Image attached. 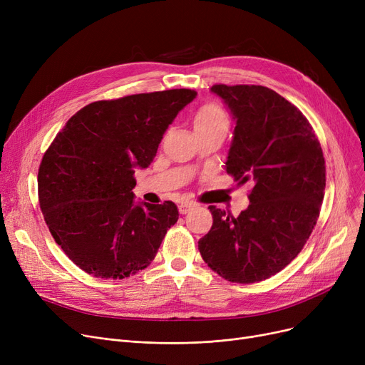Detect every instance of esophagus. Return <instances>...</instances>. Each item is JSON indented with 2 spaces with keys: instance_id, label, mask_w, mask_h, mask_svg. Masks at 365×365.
<instances>
[{
  "instance_id": "esophagus-1",
  "label": "esophagus",
  "mask_w": 365,
  "mask_h": 365,
  "mask_svg": "<svg viewBox=\"0 0 365 365\" xmlns=\"http://www.w3.org/2000/svg\"><path fill=\"white\" fill-rule=\"evenodd\" d=\"M195 207L194 202H180L179 204V213L180 215H186L189 210H192Z\"/></svg>"
}]
</instances>
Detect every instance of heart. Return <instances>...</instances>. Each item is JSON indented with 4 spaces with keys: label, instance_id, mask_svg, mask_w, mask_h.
Wrapping results in <instances>:
<instances>
[{
    "label": "heart",
    "instance_id": "obj_1",
    "mask_svg": "<svg viewBox=\"0 0 365 365\" xmlns=\"http://www.w3.org/2000/svg\"><path fill=\"white\" fill-rule=\"evenodd\" d=\"M226 113L216 105L202 106L194 118L195 131L204 130H226L227 131Z\"/></svg>",
    "mask_w": 365,
    "mask_h": 365
}]
</instances>
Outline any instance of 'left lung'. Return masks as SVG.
I'll use <instances>...</instances> for the list:
<instances>
[{"label": "left lung", "mask_w": 365, "mask_h": 365, "mask_svg": "<svg viewBox=\"0 0 365 365\" xmlns=\"http://www.w3.org/2000/svg\"><path fill=\"white\" fill-rule=\"evenodd\" d=\"M235 121L226 171L252 180L250 204L237 217L215 205L198 241L204 262L227 281H263L289 264L312 234L325 189L321 145L304 115L263 86L216 84Z\"/></svg>", "instance_id": "obj_1"}]
</instances>
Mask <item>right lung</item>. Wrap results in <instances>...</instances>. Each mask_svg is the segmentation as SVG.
Returning <instances> with one entry per match:
<instances>
[{
    "label": "right lung",
    "instance_id": "add662e5",
    "mask_svg": "<svg viewBox=\"0 0 365 365\" xmlns=\"http://www.w3.org/2000/svg\"><path fill=\"white\" fill-rule=\"evenodd\" d=\"M197 98L176 88L93 102L46 150L38 197L54 241L83 271L106 279L138 274L179 219L175 202L134 201V168H148L178 113Z\"/></svg>",
    "mask_w": 365,
    "mask_h": 365
}]
</instances>
